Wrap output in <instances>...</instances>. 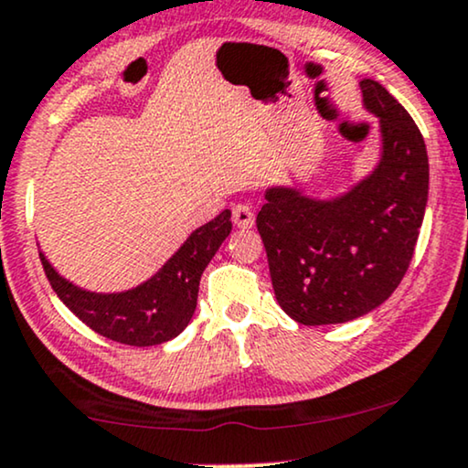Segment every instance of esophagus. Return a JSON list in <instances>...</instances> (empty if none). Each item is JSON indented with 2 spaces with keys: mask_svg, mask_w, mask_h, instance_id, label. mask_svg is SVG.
<instances>
[{
  "mask_svg": "<svg viewBox=\"0 0 468 468\" xmlns=\"http://www.w3.org/2000/svg\"><path fill=\"white\" fill-rule=\"evenodd\" d=\"M233 224L239 229L254 227V211L248 205H235L233 207Z\"/></svg>",
  "mask_w": 468,
  "mask_h": 468,
  "instance_id": "esophagus-1",
  "label": "esophagus"
}]
</instances>
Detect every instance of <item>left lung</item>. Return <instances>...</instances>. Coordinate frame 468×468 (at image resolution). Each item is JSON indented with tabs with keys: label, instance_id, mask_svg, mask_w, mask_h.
Here are the masks:
<instances>
[{
	"label": "left lung",
	"instance_id": "left-lung-1",
	"mask_svg": "<svg viewBox=\"0 0 468 468\" xmlns=\"http://www.w3.org/2000/svg\"><path fill=\"white\" fill-rule=\"evenodd\" d=\"M381 122L383 155L332 201L292 188L265 192L257 216L280 308L302 325L346 323L388 299L413 259L428 203L426 143L413 117L377 80H361Z\"/></svg>",
	"mask_w": 468,
	"mask_h": 468
}]
</instances>
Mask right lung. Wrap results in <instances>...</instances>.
<instances>
[{
	"instance_id": "add662e5",
	"label": "right lung",
	"mask_w": 468,
	"mask_h": 468,
	"mask_svg": "<svg viewBox=\"0 0 468 468\" xmlns=\"http://www.w3.org/2000/svg\"><path fill=\"white\" fill-rule=\"evenodd\" d=\"M230 229V211L224 209L197 229L154 278L126 292L83 291L61 278L42 252L40 261L53 291L87 327L122 345L154 346L176 338L190 323L205 267Z\"/></svg>"
}]
</instances>
